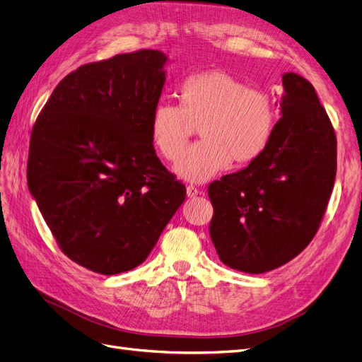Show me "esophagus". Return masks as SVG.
Listing matches in <instances>:
<instances>
[{"label":"esophagus","mask_w":362,"mask_h":362,"mask_svg":"<svg viewBox=\"0 0 362 362\" xmlns=\"http://www.w3.org/2000/svg\"><path fill=\"white\" fill-rule=\"evenodd\" d=\"M201 192L196 189V187H193V185H187V196L189 198H194V196H198Z\"/></svg>","instance_id":"esophagus-1"}]
</instances>
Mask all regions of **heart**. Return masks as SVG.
<instances>
[{"label": "heart", "instance_id": "b5f03b06", "mask_svg": "<svg viewBox=\"0 0 362 362\" xmlns=\"http://www.w3.org/2000/svg\"><path fill=\"white\" fill-rule=\"evenodd\" d=\"M192 127L202 139L175 164V173L189 182H205L233 164L254 161L266 149L276 127L269 93L249 89L223 71H205L185 80L180 107L158 104L149 133L163 158L177 160L187 146Z\"/></svg>", "mask_w": 362, "mask_h": 362}]
</instances>
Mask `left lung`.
Listing matches in <instances>:
<instances>
[{"label":"left lung","instance_id":"8db88e82","mask_svg":"<svg viewBox=\"0 0 362 362\" xmlns=\"http://www.w3.org/2000/svg\"><path fill=\"white\" fill-rule=\"evenodd\" d=\"M281 119L266 149L208 187L218 258L245 273L286 264L310 245L337 173V139L313 84L286 72Z\"/></svg>","mask_w":362,"mask_h":362}]
</instances>
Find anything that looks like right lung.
<instances>
[{"instance_id":"add662e5","label":"right lung","mask_w":362,"mask_h":362,"mask_svg":"<svg viewBox=\"0 0 362 362\" xmlns=\"http://www.w3.org/2000/svg\"><path fill=\"white\" fill-rule=\"evenodd\" d=\"M168 62L141 49L84 64L33 127L30 193L64 254L101 275L141 264L185 199L149 133Z\"/></svg>"}]
</instances>
